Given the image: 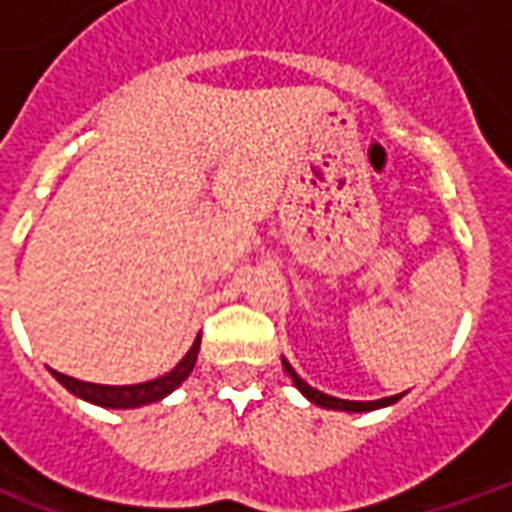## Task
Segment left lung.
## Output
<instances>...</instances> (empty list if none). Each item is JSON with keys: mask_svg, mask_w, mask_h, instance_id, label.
Wrapping results in <instances>:
<instances>
[{"mask_svg": "<svg viewBox=\"0 0 512 512\" xmlns=\"http://www.w3.org/2000/svg\"><path fill=\"white\" fill-rule=\"evenodd\" d=\"M282 367H285V373L290 376V381H293V386L299 389L301 395L307 397L310 403H315V406L321 408H332V411H351V414H362V411H376V408H386L392 406V403H397L400 397L406 395V392H400V395H392V397H381V400H343V397H332L326 395V392H321V389H315V386H310L304 378L290 367V362L282 356Z\"/></svg>", "mask_w": 512, "mask_h": 512, "instance_id": "obj_1", "label": "left lung"}]
</instances>
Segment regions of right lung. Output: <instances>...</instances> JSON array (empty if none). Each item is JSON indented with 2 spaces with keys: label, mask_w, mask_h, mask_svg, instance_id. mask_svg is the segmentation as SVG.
<instances>
[{
  "label": "right lung",
  "mask_w": 512,
  "mask_h": 512,
  "mask_svg": "<svg viewBox=\"0 0 512 512\" xmlns=\"http://www.w3.org/2000/svg\"><path fill=\"white\" fill-rule=\"evenodd\" d=\"M197 354H200V334L197 340L191 343V348L186 351V356L180 359L178 365L172 367L164 376L153 378V381H145V384H126V386H109V384H90V381H79V378L65 376V373H57L51 370V376L57 378L71 395L82 397L87 403L101 408H139L147 406V403H156V400H164L167 395H172L186 378L191 376V370L197 365Z\"/></svg>",
  "instance_id": "obj_1"
}]
</instances>
